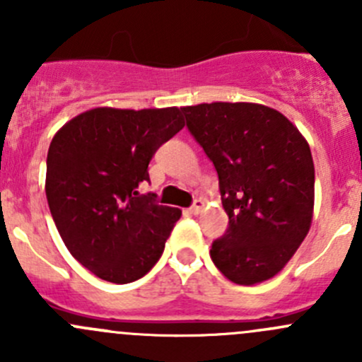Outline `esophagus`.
<instances>
[{
  "instance_id": "1",
  "label": "esophagus",
  "mask_w": 362,
  "mask_h": 362,
  "mask_svg": "<svg viewBox=\"0 0 362 362\" xmlns=\"http://www.w3.org/2000/svg\"><path fill=\"white\" fill-rule=\"evenodd\" d=\"M203 206H204V202H203V199H194V203H192V206L189 208V211H191L192 215H198L199 211L203 210Z\"/></svg>"
}]
</instances>
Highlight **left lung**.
I'll list each match as a JSON object with an SVG mask.
<instances>
[{"label": "left lung", "instance_id": "1", "mask_svg": "<svg viewBox=\"0 0 362 362\" xmlns=\"http://www.w3.org/2000/svg\"><path fill=\"white\" fill-rule=\"evenodd\" d=\"M187 129L218 175L229 226L211 243L218 272L240 286L275 276L308 235L312 152L282 113L257 103L184 107Z\"/></svg>", "mask_w": 362, "mask_h": 362}]
</instances>
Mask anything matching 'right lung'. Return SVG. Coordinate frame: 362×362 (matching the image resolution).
<instances>
[{"label":"right lung","instance_id":"obj_1","mask_svg":"<svg viewBox=\"0 0 362 362\" xmlns=\"http://www.w3.org/2000/svg\"><path fill=\"white\" fill-rule=\"evenodd\" d=\"M184 127L180 108H93L64 124L47 154L45 192L69 254L112 284L159 261L178 208L140 194L156 151Z\"/></svg>","mask_w":362,"mask_h":362}]
</instances>
